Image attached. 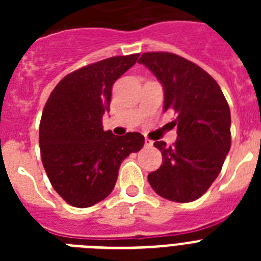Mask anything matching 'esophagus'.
<instances>
[{
	"label": "esophagus",
	"mask_w": 261,
	"mask_h": 261,
	"mask_svg": "<svg viewBox=\"0 0 261 261\" xmlns=\"http://www.w3.org/2000/svg\"><path fill=\"white\" fill-rule=\"evenodd\" d=\"M153 144H154V142L151 141V140H149V138H145V146L151 147V146H153Z\"/></svg>",
	"instance_id": "obj_1"
}]
</instances>
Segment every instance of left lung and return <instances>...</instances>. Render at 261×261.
I'll list each match as a JSON object with an SVG mask.
<instances>
[{
	"mask_svg": "<svg viewBox=\"0 0 261 261\" xmlns=\"http://www.w3.org/2000/svg\"><path fill=\"white\" fill-rule=\"evenodd\" d=\"M138 62L163 86V110L175 111L177 125L174 145L154 142L162 153V165L147 180L165 199L195 201L216 180L231 146L229 105L216 81L183 57L146 52Z\"/></svg>",
	"mask_w": 261,
	"mask_h": 261,
	"instance_id": "1",
	"label": "left lung"
}]
</instances>
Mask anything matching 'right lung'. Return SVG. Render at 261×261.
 <instances>
[{
    "mask_svg": "<svg viewBox=\"0 0 261 261\" xmlns=\"http://www.w3.org/2000/svg\"><path fill=\"white\" fill-rule=\"evenodd\" d=\"M140 53L84 66L60 81L48 98L39 128L41 162L50 184L68 204L87 208L112 192L121 162L144 146L141 133L103 130L115 81Z\"/></svg>",
    "mask_w": 261,
    "mask_h": 261,
    "instance_id": "add662e5",
    "label": "right lung"
}]
</instances>
